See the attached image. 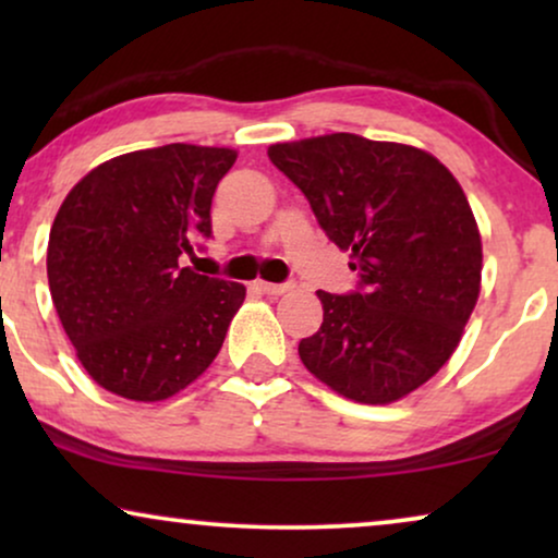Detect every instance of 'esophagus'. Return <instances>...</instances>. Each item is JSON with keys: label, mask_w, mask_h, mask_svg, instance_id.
Wrapping results in <instances>:
<instances>
[{"label": "esophagus", "mask_w": 558, "mask_h": 558, "mask_svg": "<svg viewBox=\"0 0 558 558\" xmlns=\"http://www.w3.org/2000/svg\"><path fill=\"white\" fill-rule=\"evenodd\" d=\"M256 287L262 289L264 294H271V296H279V294H284V292H289V289H292L294 284L292 281H284V284H274V281H256Z\"/></svg>", "instance_id": "1"}]
</instances>
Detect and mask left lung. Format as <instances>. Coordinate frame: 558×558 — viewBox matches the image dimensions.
Returning a JSON list of instances; mask_svg holds the SVG:
<instances>
[{
	"label": "left lung",
	"instance_id": "left-lung-1",
	"mask_svg": "<svg viewBox=\"0 0 558 558\" xmlns=\"http://www.w3.org/2000/svg\"><path fill=\"white\" fill-rule=\"evenodd\" d=\"M357 287L319 289L323 325L300 342L312 376L357 403L399 401L460 345L475 310L483 243L454 174L429 151L357 134L271 144Z\"/></svg>",
	"mask_w": 558,
	"mask_h": 558
}]
</instances>
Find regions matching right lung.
Listing matches in <instances>:
<instances>
[{"mask_svg":"<svg viewBox=\"0 0 558 558\" xmlns=\"http://www.w3.org/2000/svg\"><path fill=\"white\" fill-rule=\"evenodd\" d=\"M233 162V149L195 144L129 151L60 205L48 241L52 304L106 391L162 401L216 361L246 287L182 258L213 235V195Z\"/></svg>","mask_w":558,"mask_h":558,"instance_id":"obj_1","label":"right lung"}]
</instances>
